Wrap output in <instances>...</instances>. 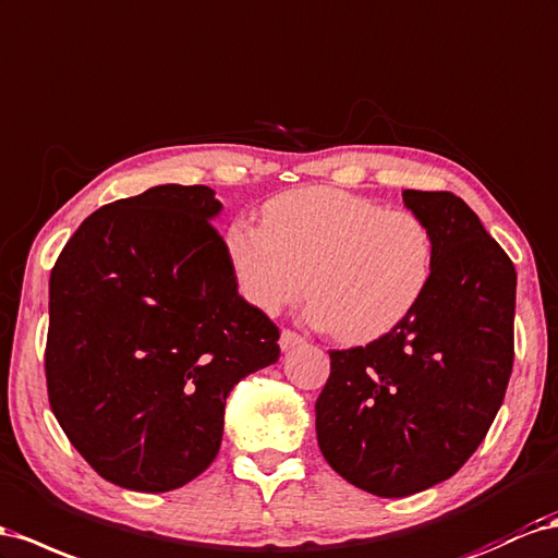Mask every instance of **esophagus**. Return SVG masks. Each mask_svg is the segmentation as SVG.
Segmentation results:
<instances>
[{
    "label": "esophagus",
    "instance_id": "esophagus-1",
    "mask_svg": "<svg viewBox=\"0 0 558 558\" xmlns=\"http://www.w3.org/2000/svg\"><path fill=\"white\" fill-rule=\"evenodd\" d=\"M305 342V338L300 336V333H295V330H281V338H279V348L283 350V352H289V350H293V348H298V344H303Z\"/></svg>",
    "mask_w": 558,
    "mask_h": 558
}]
</instances>
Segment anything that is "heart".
<instances>
[{
	"instance_id": "1",
	"label": "heart",
	"mask_w": 558,
	"mask_h": 558,
	"mask_svg": "<svg viewBox=\"0 0 558 558\" xmlns=\"http://www.w3.org/2000/svg\"><path fill=\"white\" fill-rule=\"evenodd\" d=\"M225 248L255 310L275 314L305 286L310 319L342 342H368L399 326L434 267L423 218L333 187L279 194L263 208V225L234 222Z\"/></svg>"
}]
</instances>
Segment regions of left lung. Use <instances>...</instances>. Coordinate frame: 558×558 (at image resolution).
Wrapping results in <instances>:
<instances>
[{"label": "left lung", "instance_id": "left-lung-1", "mask_svg": "<svg viewBox=\"0 0 558 558\" xmlns=\"http://www.w3.org/2000/svg\"><path fill=\"white\" fill-rule=\"evenodd\" d=\"M427 222L434 267L405 319L330 352L316 441L352 486L405 498L453 476L484 441L514 364L517 269L453 192L403 190Z\"/></svg>", "mask_w": 558, "mask_h": 558}]
</instances>
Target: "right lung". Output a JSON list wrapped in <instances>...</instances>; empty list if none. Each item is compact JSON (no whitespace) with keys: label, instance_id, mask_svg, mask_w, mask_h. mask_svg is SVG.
Segmentation results:
<instances>
[{"label":"right lung","instance_id":"add662e5","mask_svg":"<svg viewBox=\"0 0 558 558\" xmlns=\"http://www.w3.org/2000/svg\"><path fill=\"white\" fill-rule=\"evenodd\" d=\"M206 185H157L88 216L51 269L49 403L114 486L163 493L216 460L225 401L279 359L236 291Z\"/></svg>","mask_w":558,"mask_h":558}]
</instances>
